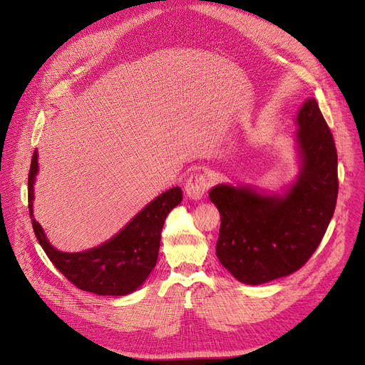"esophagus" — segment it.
<instances>
[{"label":"esophagus","mask_w":365,"mask_h":365,"mask_svg":"<svg viewBox=\"0 0 365 365\" xmlns=\"http://www.w3.org/2000/svg\"><path fill=\"white\" fill-rule=\"evenodd\" d=\"M210 187V179L204 171H195L189 176L185 185V192L190 200H201Z\"/></svg>","instance_id":"34e87169"}]
</instances>
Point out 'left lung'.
I'll list each match as a JSON object with an SVG mask.
<instances>
[{"mask_svg": "<svg viewBox=\"0 0 365 365\" xmlns=\"http://www.w3.org/2000/svg\"><path fill=\"white\" fill-rule=\"evenodd\" d=\"M299 173L281 194L253 185L220 183L208 197L220 212L216 255L248 285L296 272L317 250L337 200V152L315 99L297 112Z\"/></svg>", "mask_w": 365, "mask_h": 365, "instance_id": "1", "label": "left lung"}]
</instances>
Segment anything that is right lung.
I'll list each match as a JSON object with an SVG mask.
<instances>
[{"instance_id":"right-lung-1","label":"right lung","mask_w":365,"mask_h":365,"mask_svg":"<svg viewBox=\"0 0 365 365\" xmlns=\"http://www.w3.org/2000/svg\"><path fill=\"white\" fill-rule=\"evenodd\" d=\"M38 150L28 179L29 216L35 237L46 255L73 285L98 296H127L136 292L157 264L161 231L167 215L182 202V189L171 187L153 198L110 240L84 252L57 250L34 217V185L38 175Z\"/></svg>"}]
</instances>
